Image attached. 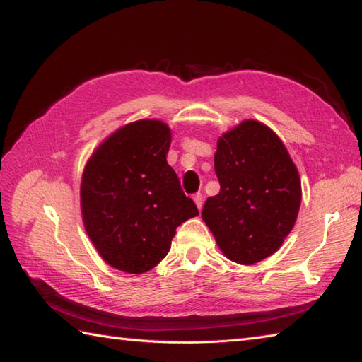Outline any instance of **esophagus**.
<instances>
[{"label": "esophagus", "mask_w": 362, "mask_h": 362, "mask_svg": "<svg viewBox=\"0 0 362 362\" xmlns=\"http://www.w3.org/2000/svg\"><path fill=\"white\" fill-rule=\"evenodd\" d=\"M193 199H194V202H196V205H197V209L201 210L202 205H204V196H202L201 193H196V194L193 196Z\"/></svg>", "instance_id": "obj_1"}]
</instances>
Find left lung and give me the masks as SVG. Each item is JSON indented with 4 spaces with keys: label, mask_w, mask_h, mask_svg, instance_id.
Returning a JSON list of instances; mask_svg holds the SVG:
<instances>
[{
    "label": "left lung",
    "mask_w": 362,
    "mask_h": 362,
    "mask_svg": "<svg viewBox=\"0 0 362 362\" xmlns=\"http://www.w3.org/2000/svg\"><path fill=\"white\" fill-rule=\"evenodd\" d=\"M221 191L202 219L226 257L253 264L280 249L296 224L302 185L284 144L263 122L247 119L222 135L214 153Z\"/></svg>",
    "instance_id": "8db88e82"
}]
</instances>
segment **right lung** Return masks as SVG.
Segmentation results:
<instances>
[{
    "label": "right lung",
    "instance_id": "right-lung-1",
    "mask_svg": "<svg viewBox=\"0 0 362 362\" xmlns=\"http://www.w3.org/2000/svg\"><path fill=\"white\" fill-rule=\"evenodd\" d=\"M169 144L165 122H130L107 138L83 169V226L105 263L122 272L156 267L169 252L175 228L199 214L168 165Z\"/></svg>",
    "mask_w": 362,
    "mask_h": 362
}]
</instances>
